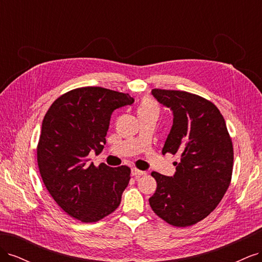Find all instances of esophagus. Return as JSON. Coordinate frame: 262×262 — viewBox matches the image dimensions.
Returning a JSON list of instances; mask_svg holds the SVG:
<instances>
[{"label": "esophagus", "mask_w": 262, "mask_h": 262, "mask_svg": "<svg viewBox=\"0 0 262 262\" xmlns=\"http://www.w3.org/2000/svg\"><path fill=\"white\" fill-rule=\"evenodd\" d=\"M132 175H133L134 177H136V178H140L141 176L145 175V171L140 170V169H138V168H132Z\"/></svg>", "instance_id": "obj_1"}]
</instances>
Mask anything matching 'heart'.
Instances as JSON below:
<instances>
[{
  "mask_svg": "<svg viewBox=\"0 0 262 262\" xmlns=\"http://www.w3.org/2000/svg\"><path fill=\"white\" fill-rule=\"evenodd\" d=\"M146 112H156L158 113V105L156 102L150 99V98H143L142 101L140 102L139 108H138V113H146Z\"/></svg>",
  "mask_w": 262,
  "mask_h": 262,
  "instance_id": "b5f03b06",
  "label": "heart"
}]
</instances>
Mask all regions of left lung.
I'll return each instance as SVG.
<instances>
[{
    "mask_svg": "<svg viewBox=\"0 0 262 262\" xmlns=\"http://www.w3.org/2000/svg\"><path fill=\"white\" fill-rule=\"evenodd\" d=\"M154 97L173 113L172 128L162 153L179 154L172 177L156 171L150 208L168 224H196L217 207L232 180L234 148L219 108L199 95L152 90Z\"/></svg>",
    "mask_w": 262,
    "mask_h": 262,
    "instance_id": "left-lung-1",
    "label": "left lung"
}]
</instances>
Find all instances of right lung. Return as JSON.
Masks as SVG:
<instances>
[{"instance_id":"obj_1","label":"right lung","mask_w":262,"mask_h":262,"mask_svg":"<svg viewBox=\"0 0 262 262\" xmlns=\"http://www.w3.org/2000/svg\"><path fill=\"white\" fill-rule=\"evenodd\" d=\"M129 94L104 87H78L55 99L45 115L37 145V163L53 200L70 216L94 223L112 214L121 202L130 167L89 164L106 143L110 116L131 105Z\"/></svg>"}]
</instances>
